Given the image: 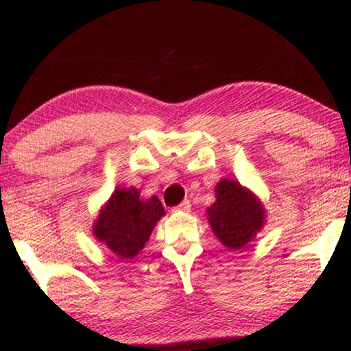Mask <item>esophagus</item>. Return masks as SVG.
<instances>
[{
  "instance_id": "1",
  "label": "esophagus",
  "mask_w": 351,
  "mask_h": 351,
  "mask_svg": "<svg viewBox=\"0 0 351 351\" xmlns=\"http://www.w3.org/2000/svg\"><path fill=\"white\" fill-rule=\"evenodd\" d=\"M190 209H191L190 199H184L174 210H180V213H190Z\"/></svg>"
}]
</instances>
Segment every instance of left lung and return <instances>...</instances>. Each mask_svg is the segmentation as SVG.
I'll return each instance as SVG.
<instances>
[{
  "instance_id": "left-lung-1",
  "label": "left lung",
  "mask_w": 351,
  "mask_h": 351,
  "mask_svg": "<svg viewBox=\"0 0 351 351\" xmlns=\"http://www.w3.org/2000/svg\"><path fill=\"white\" fill-rule=\"evenodd\" d=\"M206 214L215 238L230 251L246 246L267 222L258 196L233 179H222L215 185V201Z\"/></svg>"
}]
</instances>
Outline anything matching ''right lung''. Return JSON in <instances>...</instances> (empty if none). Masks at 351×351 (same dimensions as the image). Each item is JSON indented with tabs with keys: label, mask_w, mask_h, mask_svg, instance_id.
Listing matches in <instances>:
<instances>
[{
	"label": "right lung",
	"mask_w": 351,
	"mask_h": 351,
	"mask_svg": "<svg viewBox=\"0 0 351 351\" xmlns=\"http://www.w3.org/2000/svg\"><path fill=\"white\" fill-rule=\"evenodd\" d=\"M166 215L158 196L142 198L136 186L117 189L93 223V234L121 261L145 247L156 222Z\"/></svg>",
	"instance_id": "obj_1"
}]
</instances>
